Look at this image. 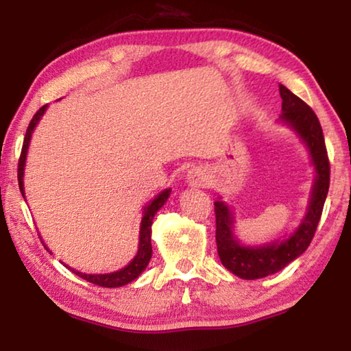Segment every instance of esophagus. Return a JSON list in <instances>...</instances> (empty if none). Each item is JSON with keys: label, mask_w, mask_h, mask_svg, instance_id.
Masks as SVG:
<instances>
[{"label": "esophagus", "mask_w": 351, "mask_h": 351, "mask_svg": "<svg viewBox=\"0 0 351 351\" xmlns=\"http://www.w3.org/2000/svg\"><path fill=\"white\" fill-rule=\"evenodd\" d=\"M207 181H209V176H207V171L204 167H193L187 171L189 186L204 187L207 186Z\"/></svg>", "instance_id": "obj_1"}]
</instances>
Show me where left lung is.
Listing matches in <instances>:
<instances>
[{"label": "left lung", "mask_w": 351, "mask_h": 351, "mask_svg": "<svg viewBox=\"0 0 351 351\" xmlns=\"http://www.w3.org/2000/svg\"><path fill=\"white\" fill-rule=\"evenodd\" d=\"M278 91H280L283 111L280 121L293 128L306 145L314 170H316V178H314L311 190L310 206H308L306 215L302 219L299 228L287 240L272 241L269 245L255 247L240 245L232 230V210L229 209L228 204L223 203L221 198L215 201V239L219 260L224 268L246 280H255V278L276 274L306 251L316 234L330 187V161L328 154H326L322 127H320L316 112L304 100L291 93L287 86L278 85Z\"/></svg>", "instance_id": "obj_1"}]
</instances>
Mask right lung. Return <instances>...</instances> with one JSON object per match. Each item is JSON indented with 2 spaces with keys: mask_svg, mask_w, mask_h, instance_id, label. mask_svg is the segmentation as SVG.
<instances>
[{
  "mask_svg": "<svg viewBox=\"0 0 351 351\" xmlns=\"http://www.w3.org/2000/svg\"><path fill=\"white\" fill-rule=\"evenodd\" d=\"M46 108H47V105H43L37 112H35L31 123H29V127H27L25 142H23L20 161H19V186H20L23 197H25V187H23V175H25V164H26V154H27L29 142H31V136H32L35 125L38 123L40 117L45 114ZM170 192H171L170 189L162 190V192L159 193L158 197L154 198L152 203L144 209V217H142L141 230H139L138 254H136V257L132 261H130V265H127L125 268H122L121 271H116V272H110V274H85V272L75 271L73 268H69V266H66V265H64V266L73 271L75 276L82 277L83 280L94 283V285H99V287H104V288H117V287H123V285L133 282L134 278H138L141 276V272L147 268L148 261H150V258H152V252H153L152 251V223H153L154 215H156V212L161 209L165 201H167V198L170 197Z\"/></svg>",
  "mask_w": 351,
  "mask_h": 351,
  "instance_id": "add662e5",
  "label": "right lung"
}]
</instances>
